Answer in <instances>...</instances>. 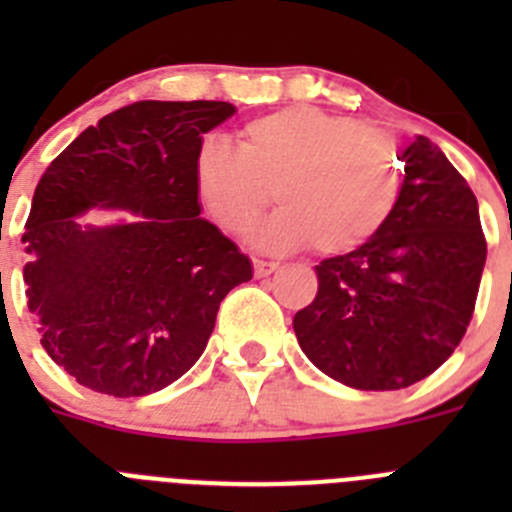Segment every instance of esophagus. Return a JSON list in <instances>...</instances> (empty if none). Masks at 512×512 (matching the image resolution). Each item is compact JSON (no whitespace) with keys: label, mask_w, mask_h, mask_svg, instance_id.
Here are the masks:
<instances>
[{"label":"esophagus","mask_w":512,"mask_h":512,"mask_svg":"<svg viewBox=\"0 0 512 512\" xmlns=\"http://www.w3.org/2000/svg\"><path fill=\"white\" fill-rule=\"evenodd\" d=\"M277 269H279V264H274V261L253 259V271H256V277H269V274H274Z\"/></svg>","instance_id":"obj_1"}]
</instances>
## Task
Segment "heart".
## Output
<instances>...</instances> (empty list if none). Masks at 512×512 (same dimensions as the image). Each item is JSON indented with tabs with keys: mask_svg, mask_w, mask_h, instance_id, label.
I'll return each instance as SVG.
<instances>
[{
	"mask_svg": "<svg viewBox=\"0 0 512 512\" xmlns=\"http://www.w3.org/2000/svg\"><path fill=\"white\" fill-rule=\"evenodd\" d=\"M192 179L207 215L228 233H243L274 192L282 210L251 241L274 253L315 243L323 256L374 241L402 189L400 158L382 133L302 104L246 122L235 148L205 140Z\"/></svg>",
	"mask_w": 512,
	"mask_h": 512,
	"instance_id": "b5f03b06",
	"label": "heart"
}]
</instances>
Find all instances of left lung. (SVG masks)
<instances>
[{
  "mask_svg": "<svg viewBox=\"0 0 512 512\" xmlns=\"http://www.w3.org/2000/svg\"><path fill=\"white\" fill-rule=\"evenodd\" d=\"M397 158L390 223L315 266L318 295L292 323L307 359L354 390H402L436 372L467 333L487 259L477 197L441 148L418 135Z\"/></svg>",
  "mask_w": 512,
  "mask_h": 512,
  "instance_id": "8db88e82",
  "label": "left lung"
}]
</instances>
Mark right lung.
Instances as JSON below:
<instances>
[{
	"instance_id": "1",
	"label": "right lung",
	"mask_w": 512,
	"mask_h": 512,
	"mask_svg": "<svg viewBox=\"0 0 512 512\" xmlns=\"http://www.w3.org/2000/svg\"><path fill=\"white\" fill-rule=\"evenodd\" d=\"M230 102H135L89 125L40 176L25 223L27 307L40 343L79 384L143 397L187 374L217 307L253 277L200 215L192 164ZM122 209L117 224H84Z\"/></svg>"
}]
</instances>
